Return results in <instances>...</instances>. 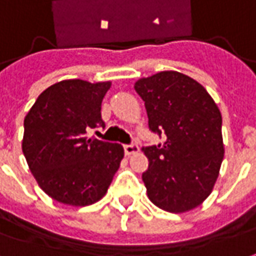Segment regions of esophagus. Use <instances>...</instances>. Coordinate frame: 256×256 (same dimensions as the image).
I'll list each match as a JSON object with an SVG mask.
<instances>
[{
    "label": "esophagus",
    "mask_w": 256,
    "mask_h": 256,
    "mask_svg": "<svg viewBox=\"0 0 256 256\" xmlns=\"http://www.w3.org/2000/svg\"><path fill=\"white\" fill-rule=\"evenodd\" d=\"M123 148H124V154L126 155H132V154L138 152V150H140L137 144H126Z\"/></svg>",
    "instance_id": "obj_1"
}]
</instances>
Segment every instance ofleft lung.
Segmentation results:
<instances>
[{"mask_svg": "<svg viewBox=\"0 0 256 256\" xmlns=\"http://www.w3.org/2000/svg\"><path fill=\"white\" fill-rule=\"evenodd\" d=\"M134 88L150 130L166 136L164 144L142 148L148 198L172 214L196 208L214 190L224 155L220 110L198 82L174 70L140 78Z\"/></svg>", "mask_w": 256, "mask_h": 256, "instance_id": "obj_1", "label": "left lung"}]
</instances>
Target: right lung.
<instances>
[{"instance_id": "1", "label": "right lung", "mask_w": 256, "mask_h": 256, "mask_svg": "<svg viewBox=\"0 0 256 256\" xmlns=\"http://www.w3.org/2000/svg\"><path fill=\"white\" fill-rule=\"evenodd\" d=\"M110 88V82L62 80L42 91L24 118L22 151L28 169L58 202H97L120 166V144L87 137V130L105 128L101 104Z\"/></svg>"}]
</instances>
